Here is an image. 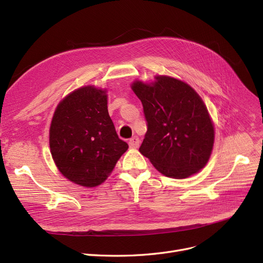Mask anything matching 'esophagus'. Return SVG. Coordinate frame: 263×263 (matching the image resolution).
<instances>
[{
  "instance_id": "esophagus-1",
  "label": "esophagus",
  "mask_w": 263,
  "mask_h": 263,
  "mask_svg": "<svg viewBox=\"0 0 263 263\" xmlns=\"http://www.w3.org/2000/svg\"><path fill=\"white\" fill-rule=\"evenodd\" d=\"M140 145V139L138 137H133L129 140V146L131 148H138Z\"/></svg>"
}]
</instances>
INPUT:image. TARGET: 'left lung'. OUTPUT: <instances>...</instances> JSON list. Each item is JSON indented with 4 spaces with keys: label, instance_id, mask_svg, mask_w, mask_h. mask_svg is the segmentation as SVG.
I'll return each instance as SVG.
<instances>
[{
    "label": "left lung",
    "instance_id": "obj_1",
    "mask_svg": "<svg viewBox=\"0 0 263 263\" xmlns=\"http://www.w3.org/2000/svg\"><path fill=\"white\" fill-rule=\"evenodd\" d=\"M153 83L135 81L147 132L140 153L163 176L185 179L206 166L215 142V128L206 105L187 83L168 76Z\"/></svg>",
    "mask_w": 263,
    "mask_h": 263
}]
</instances>
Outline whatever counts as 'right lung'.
Returning <instances> with one entry per match:
<instances>
[{
	"instance_id": "obj_1",
	"label": "right lung",
	"mask_w": 263,
	"mask_h": 263,
	"mask_svg": "<svg viewBox=\"0 0 263 263\" xmlns=\"http://www.w3.org/2000/svg\"><path fill=\"white\" fill-rule=\"evenodd\" d=\"M128 147L116 132L105 90L83 86L57 105L50 148L56 167L69 181L85 187L100 185Z\"/></svg>"
}]
</instances>
